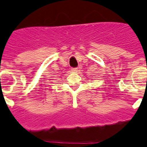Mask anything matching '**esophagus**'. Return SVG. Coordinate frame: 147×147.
<instances>
[{
	"instance_id": "34e87169",
	"label": "esophagus",
	"mask_w": 147,
	"mask_h": 147,
	"mask_svg": "<svg viewBox=\"0 0 147 147\" xmlns=\"http://www.w3.org/2000/svg\"><path fill=\"white\" fill-rule=\"evenodd\" d=\"M71 71H74V72H76V71H78V68L77 67H72V68H71Z\"/></svg>"
}]
</instances>
